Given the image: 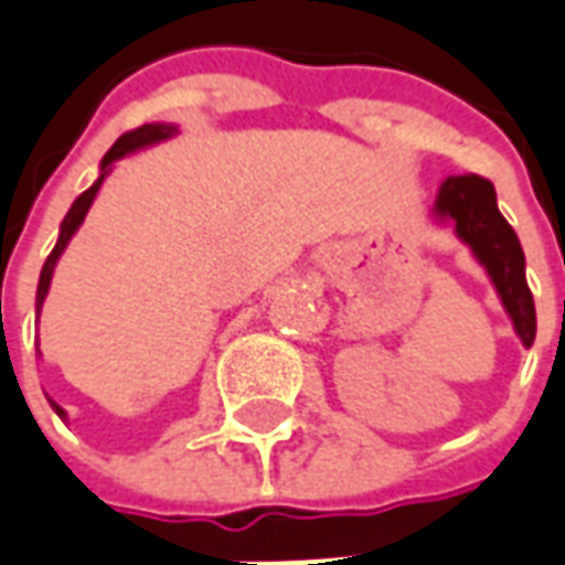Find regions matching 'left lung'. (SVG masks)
Here are the masks:
<instances>
[{
    "label": "left lung",
    "mask_w": 565,
    "mask_h": 565,
    "mask_svg": "<svg viewBox=\"0 0 565 565\" xmlns=\"http://www.w3.org/2000/svg\"><path fill=\"white\" fill-rule=\"evenodd\" d=\"M436 218L455 222L458 237L489 271L501 306L508 309L513 331L523 347L535 343V299L525 284V256L520 237L501 216L494 185L482 175H448L436 198Z\"/></svg>",
    "instance_id": "1"
}]
</instances>
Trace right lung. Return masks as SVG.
I'll return each mask as SVG.
<instances>
[{
    "label": "right lung",
    "instance_id": "right-lung-1",
    "mask_svg": "<svg viewBox=\"0 0 565 565\" xmlns=\"http://www.w3.org/2000/svg\"><path fill=\"white\" fill-rule=\"evenodd\" d=\"M175 132H179V129H175L172 122H145V126H138V129H132V132H126V136H120L117 141H114V148H110V151L105 153V160H102V175L95 179V185L86 188V191L73 201V206L67 210V216H64V222H61V234H57L55 250L49 253V259H45V266H42L40 287H36V315H40L42 309V299H45V294H49V284H52V275H55L57 259H61L64 247L71 244V237L76 234V228L83 225V218H86V213H89L92 201H95V194H98V188H102V182H105V175L110 172V167H114V160H120V157L138 151V148L157 145V141L175 136ZM49 402H52V398H49ZM52 408H55L57 417H67V412H64L57 402H52Z\"/></svg>",
    "mask_w": 565,
    "mask_h": 565
}]
</instances>
